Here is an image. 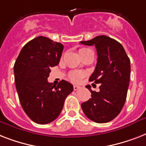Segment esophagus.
Returning <instances> with one entry per match:
<instances>
[{
	"label": "esophagus",
	"mask_w": 146,
	"mask_h": 146,
	"mask_svg": "<svg viewBox=\"0 0 146 146\" xmlns=\"http://www.w3.org/2000/svg\"><path fill=\"white\" fill-rule=\"evenodd\" d=\"M80 89V86H73V89L75 90V91H76V90H78V89Z\"/></svg>",
	"instance_id": "esophagus-1"
}]
</instances>
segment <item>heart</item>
<instances>
[{
	"mask_svg": "<svg viewBox=\"0 0 146 146\" xmlns=\"http://www.w3.org/2000/svg\"><path fill=\"white\" fill-rule=\"evenodd\" d=\"M90 49L89 48H81L80 51H84V50H89ZM85 73H82V72H78V71H72L69 73V80H70L71 82H74V83H79L82 81V78L84 77Z\"/></svg>",
	"mask_w": 146,
	"mask_h": 146,
	"instance_id": "heart-1",
	"label": "heart"
}]
</instances>
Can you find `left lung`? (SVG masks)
Returning <instances> with one entry per match:
<instances>
[{
	"instance_id": "1",
	"label": "left lung",
	"mask_w": 146,
	"mask_h": 146,
	"mask_svg": "<svg viewBox=\"0 0 146 146\" xmlns=\"http://www.w3.org/2000/svg\"><path fill=\"white\" fill-rule=\"evenodd\" d=\"M85 45H95L98 54L96 69L89 81L100 84L98 92L91 91V98L81 104L87 117L96 123L111 121L120 113L127 98L130 78V61L120 43L106 35H98Z\"/></svg>"
}]
</instances>
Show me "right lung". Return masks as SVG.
Returning <instances> with one entry per match:
<instances>
[{
	"instance_id": "1",
	"label": "right lung",
	"mask_w": 146,
	"mask_h": 146,
	"mask_svg": "<svg viewBox=\"0 0 146 146\" xmlns=\"http://www.w3.org/2000/svg\"><path fill=\"white\" fill-rule=\"evenodd\" d=\"M63 50L61 43L38 36L24 45L15 62V83L20 104L29 117L38 124L54 121L73 91V85L65 80L57 86L48 82L50 68L59 64Z\"/></svg>"
}]
</instances>
